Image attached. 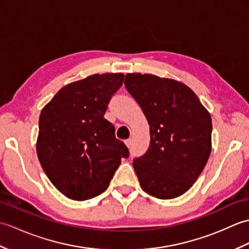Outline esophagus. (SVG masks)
<instances>
[{"instance_id": "34e87169", "label": "esophagus", "mask_w": 249, "mask_h": 249, "mask_svg": "<svg viewBox=\"0 0 249 249\" xmlns=\"http://www.w3.org/2000/svg\"><path fill=\"white\" fill-rule=\"evenodd\" d=\"M125 144L127 145V147H129V146L131 145V139H127V140H125Z\"/></svg>"}]
</instances>
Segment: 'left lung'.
<instances>
[{
	"instance_id": "8db88e82",
	"label": "left lung",
	"mask_w": 249,
	"mask_h": 249,
	"mask_svg": "<svg viewBox=\"0 0 249 249\" xmlns=\"http://www.w3.org/2000/svg\"><path fill=\"white\" fill-rule=\"evenodd\" d=\"M125 88L150 125V146L134 160L141 188L158 199L186 193L212 151V119L190 88L152 73H127Z\"/></svg>"
}]
</instances>
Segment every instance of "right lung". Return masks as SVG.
Here are the masks:
<instances>
[{
    "label": "right lung",
    "instance_id": "right-lung-1",
    "mask_svg": "<svg viewBox=\"0 0 249 249\" xmlns=\"http://www.w3.org/2000/svg\"><path fill=\"white\" fill-rule=\"evenodd\" d=\"M123 73H96L63 87L43 108L36 152L55 188L77 201L108 188L128 150L104 118Z\"/></svg>",
    "mask_w": 249,
    "mask_h": 249
}]
</instances>
